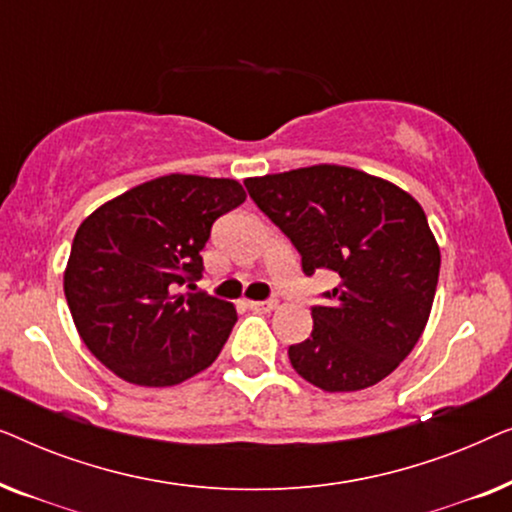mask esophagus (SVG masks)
I'll list each match as a JSON object with an SVG mask.
<instances>
[{"mask_svg": "<svg viewBox=\"0 0 512 512\" xmlns=\"http://www.w3.org/2000/svg\"><path fill=\"white\" fill-rule=\"evenodd\" d=\"M249 310H256V312H272L277 307L275 300H249L247 303Z\"/></svg>", "mask_w": 512, "mask_h": 512, "instance_id": "esophagus-1", "label": "esophagus"}]
</instances>
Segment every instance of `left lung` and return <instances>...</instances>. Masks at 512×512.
I'll use <instances>...</instances> for the list:
<instances>
[{
  "label": "left lung",
  "instance_id": "1",
  "mask_svg": "<svg viewBox=\"0 0 512 512\" xmlns=\"http://www.w3.org/2000/svg\"><path fill=\"white\" fill-rule=\"evenodd\" d=\"M244 186L296 247L307 277H338L328 303L312 305L310 338L289 347L293 370L324 391H359L394 373L422 338L438 286L440 249L419 202L340 165Z\"/></svg>",
  "mask_w": 512,
  "mask_h": 512
}]
</instances>
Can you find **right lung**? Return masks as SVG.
I'll return each instance as SVG.
<instances>
[{
	"label": "right lung",
	"mask_w": 512,
	"mask_h": 512,
	"mask_svg": "<svg viewBox=\"0 0 512 512\" xmlns=\"http://www.w3.org/2000/svg\"><path fill=\"white\" fill-rule=\"evenodd\" d=\"M247 200L235 179L170 174L130 188L76 230L65 298L81 340L139 387H172L212 366L235 307L195 291L219 216ZM189 284L193 292H179Z\"/></svg>",
	"instance_id": "obj_1"
}]
</instances>
